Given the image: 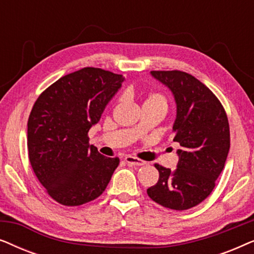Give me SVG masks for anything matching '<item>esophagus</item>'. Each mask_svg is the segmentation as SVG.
I'll return each instance as SVG.
<instances>
[{
    "mask_svg": "<svg viewBox=\"0 0 254 254\" xmlns=\"http://www.w3.org/2000/svg\"><path fill=\"white\" fill-rule=\"evenodd\" d=\"M125 161H126L127 164L130 166H142L145 164V162L141 161V159H138L136 157H133V156H126V157H125Z\"/></svg>",
    "mask_w": 254,
    "mask_h": 254,
    "instance_id": "34e87169",
    "label": "esophagus"
}]
</instances>
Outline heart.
Instances as JSON below:
<instances>
[{
	"mask_svg": "<svg viewBox=\"0 0 254 254\" xmlns=\"http://www.w3.org/2000/svg\"><path fill=\"white\" fill-rule=\"evenodd\" d=\"M144 103H162V104H165V98L161 95V93L151 92L147 96V98H145Z\"/></svg>",
	"mask_w": 254,
	"mask_h": 254,
	"instance_id": "obj_1",
	"label": "heart"
}]
</instances>
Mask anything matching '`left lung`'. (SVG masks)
<instances>
[{
    "label": "left lung",
    "instance_id": "left-lung-1",
    "mask_svg": "<svg viewBox=\"0 0 254 254\" xmlns=\"http://www.w3.org/2000/svg\"><path fill=\"white\" fill-rule=\"evenodd\" d=\"M168 86L177 106L173 141L179 161L171 171L155 164L159 179L149 187V197L175 210L190 209L206 199L215 187L230 149L227 113L216 96L194 76L179 70L150 71Z\"/></svg>",
    "mask_w": 254,
    "mask_h": 254
}]
</instances>
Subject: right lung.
<instances>
[{
    "mask_svg": "<svg viewBox=\"0 0 254 254\" xmlns=\"http://www.w3.org/2000/svg\"><path fill=\"white\" fill-rule=\"evenodd\" d=\"M123 82V75L86 67L58 79L34 103L27 121L30 163L57 202L81 206L109 185L120 161L89 145L88 133Z\"/></svg>",
    "mask_w": 254,
    "mask_h": 254,
    "instance_id": "add662e5",
    "label": "right lung"
}]
</instances>
